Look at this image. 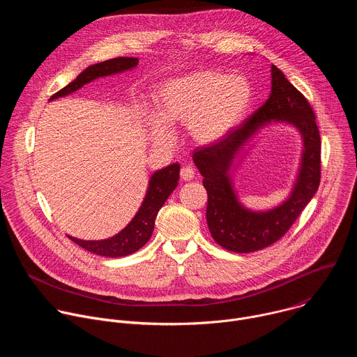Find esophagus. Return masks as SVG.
<instances>
[{
    "label": "esophagus",
    "mask_w": 357,
    "mask_h": 357,
    "mask_svg": "<svg viewBox=\"0 0 357 357\" xmlns=\"http://www.w3.org/2000/svg\"><path fill=\"white\" fill-rule=\"evenodd\" d=\"M181 178L182 181H190L195 178V169L192 167H183L181 169Z\"/></svg>",
    "instance_id": "esophagus-1"
}]
</instances>
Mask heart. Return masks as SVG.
Here are the masks:
<instances>
[{"instance_id":"obj_1","label":"heart","mask_w":357,"mask_h":357,"mask_svg":"<svg viewBox=\"0 0 357 357\" xmlns=\"http://www.w3.org/2000/svg\"><path fill=\"white\" fill-rule=\"evenodd\" d=\"M250 103L251 87L241 76L196 70L169 79L154 94L152 138L168 144V131L186 127L196 144H215L244 119Z\"/></svg>"}]
</instances>
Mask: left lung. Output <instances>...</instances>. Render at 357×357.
<instances>
[{
    "label": "left lung",
    "instance_id": "1",
    "mask_svg": "<svg viewBox=\"0 0 357 357\" xmlns=\"http://www.w3.org/2000/svg\"><path fill=\"white\" fill-rule=\"evenodd\" d=\"M271 121L292 123L301 132V168L284 204L267 213H252L238 202L228 171L245 142ZM192 157L208 190L206 220L211 234L219 245L234 252L257 251L280 240L314 197L321 182V137L315 113L305 96L274 65L271 93L266 103L220 141L197 148Z\"/></svg>",
    "mask_w": 357,
    "mask_h": 357
}]
</instances>
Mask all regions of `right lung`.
<instances>
[{
	"label": "right lung",
	"instance_id": "obj_1",
	"mask_svg": "<svg viewBox=\"0 0 357 357\" xmlns=\"http://www.w3.org/2000/svg\"><path fill=\"white\" fill-rule=\"evenodd\" d=\"M137 65V58H114L101 63L91 65L86 68L72 83H69L62 90L55 93L49 100H55L58 97L70 94L97 77L121 73L124 70L135 68ZM179 168V164H172L164 169L154 172V175L151 176L148 182L146 195L142 200L141 208L138 209L134 219L127 225V227H124L119 234L98 241H87L70 236L69 238L75 241L77 245L83 247L84 250L103 257H124L128 256V254L135 252L142 245H145V243L151 238L160 209L164 206L165 200L169 197V195L178 185Z\"/></svg>",
	"mask_w": 357,
	"mask_h": 357
}]
</instances>
